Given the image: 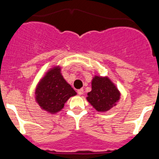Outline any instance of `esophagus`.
<instances>
[{
	"label": "esophagus",
	"mask_w": 159,
	"mask_h": 159,
	"mask_svg": "<svg viewBox=\"0 0 159 159\" xmlns=\"http://www.w3.org/2000/svg\"><path fill=\"white\" fill-rule=\"evenodd\" d=\"M83 93H84V89H78V95H83Z\"/></svg>",
	"instance_id": "1"
}]
</instances>
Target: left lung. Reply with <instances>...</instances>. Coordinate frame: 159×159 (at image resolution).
<instances>
[{
  "mask_svg": "<svg viewBox=\"0 0 159 159\" xmlns=\"http://www.w3.org/2000/svg\"><path fill=\"white\" fill-rule=\"evenodd\" d=\"M120 98V92L108 77L95 76L86 98L98 112H106L116 105Z\"/></svg>",
  "mask_w": 159,
  "mask_h": 159,
  "instance_id": "8db88e82",
  "label": "left lung"
}]
</instances>
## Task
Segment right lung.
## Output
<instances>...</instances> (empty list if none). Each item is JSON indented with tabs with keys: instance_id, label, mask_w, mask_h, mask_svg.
<instances>
[{
	"instance_id": "1",
	"label": "right lung",
	"mask_w": 159,
	"mask_h": 159,
	"mask_svg": "<svg viewBox=\"0 0 159 159\" xmlns=\"http://www.w3.org/2000/svg\"><path fill=\"white\" fill-rule=\"evenodd\" d=\"M35 94V101L41 109L52 114L60 112L69 98L77 95L62 76L59 66L46 73L39 82Z\"/></svg>"
}]
</instances>
